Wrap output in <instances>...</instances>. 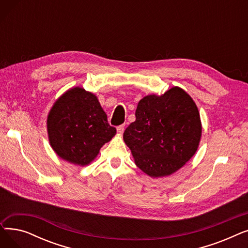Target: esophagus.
<instances>
[{"mask_svg":"<svg viewBox=\"0 0 248 248\" xmlns=\"http://www.w3.org/2000/svg\"><path fill=\"white\" fill-rule=\"evenodd\" d=\"M116 131L119 134H123L124 131V124H121L116 127Z\"/></svg>","mask_w":248,"mask_h":248,"instance_id":"esophagus-1","label":"esophagus"}]
</instances>
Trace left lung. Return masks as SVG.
I'll return each instance as SVG.
<instances>
[{
    "label": "left lung",
    "instance_id": "obj_1",
    "mask_svg": "<svg viewBox=\"0 0 248 248\" xmlns=\"http://www.w3.org/2000/svg\"><path fill=\"white\" fill-rule=\"evenodd\" d=\"M202 133L196 104L179 87L140 100L124 133L136 165L151 177L171 175L197 151Z\"/></svg>",
    "mask_w": 248,
    "mask_h": 248
}]
</instances>
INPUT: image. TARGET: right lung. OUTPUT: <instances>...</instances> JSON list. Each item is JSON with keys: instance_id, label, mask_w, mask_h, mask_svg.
Segmentation results:
<instances>
[{"instance_id": "1", "label": "right lung", "mask_w": 248, "mask_h": 248, "mask_svg": "<svg viewBox=\"0 0 248 248\" xmlns=\"http://www.w3.org/2000/svg\"><path fill=\"white\" fill-rule=\"evenodd\" d=\"M47 129L51 147L69 163L85 166L115 135L97 97L75 87L65 93L51 108Z\"/></svg>"}]
</instances>
